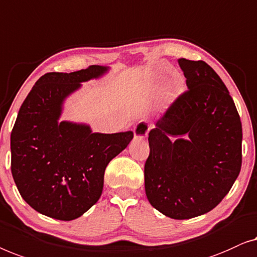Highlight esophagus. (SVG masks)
<instances>
[{
	"label": "esophagus",
	"instance_id": "1",
	"mask_svg": "<svg viewBox=\"0 0 257 257\" xmlns=\"http://www.w3.org/2000/svg\"><path fill=\"white\" fill-rule=\"evenodd\" d=\"M151 128H154V124H149L146 121H141L136 124V127L134 128V135L137 140H143L144 137H147L148 133Z\"/></svg>",
	"mask_w": 257,
	"mask_h": 257
}]
</instances>
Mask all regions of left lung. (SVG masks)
<instances>
[{
  "label": "left lung",
  "instance_id": "1",
  "mask_svg": "<svg viewBox=\"0 0 257 257\" xmlns=\"http://www.w3.org/2000/svg\"><path fill=\"white\" fill-rule=\"evenodd\" d=\"M187 91L149 133L144 165L148 200L169 218L205 214L232 189L242 163V124L235 103L213 68L178 59Z\"/></svg>",
  "mask_w": 257,
  "mask_h": 257
}]
</instances>
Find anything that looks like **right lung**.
Masks as SVG:
<instances>
[{"label": "right lung", "mask_w": 257, "mask_h": 257, "mask_svg": "<svg viewBox=\"0 0 257 257\" xmlns=\"http://www.w3.org/2000/svg\"><path fill=\"white\" fill-rule=\"evenodd\" d=\"M107 67L41 77L20 108L10 136L12 173L23 199L50 218L70 221L102 193L104 170L133 140V132L92 133L85 124L58 122L65 97Z\"/></svg>", "instance_id": "obj_1"}]
</instances>
